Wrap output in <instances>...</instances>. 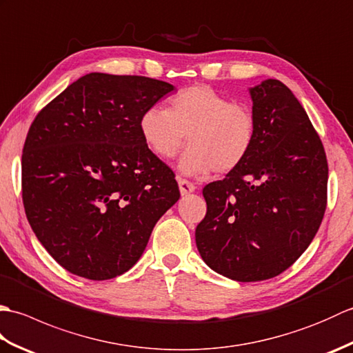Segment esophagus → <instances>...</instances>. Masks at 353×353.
Listing matches in <instances>:
<instances>
[{"mask_svg": "<svg viewBox=\"0 0 353 353\" xmlns=\"http://www.w3.org/2000/svg\"><path fill=\"white\" fill-rule=\"evenodd\" d=\"M179 191H181L182 196H186V194L196 191V186H194V183L185 181V179H179Z\"/></svg>", "mask_w": 353, "mask_h": 353, "instance_id": "esophagus-1", "label": "esophagus"}]
</instances>
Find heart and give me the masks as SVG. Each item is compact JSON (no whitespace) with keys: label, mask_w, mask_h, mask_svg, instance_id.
<instances>
[{"label":"heart","mask_w":353,"mask_h":353,"mask_svg":"<svg viewBox=\"0 0 353 353\" xmlns=\"http://www.w3.org/2000/svg\"><path fill=\"white\" fill-rule=\"evenodd\" d=\"M147 148L161 159H172L186 150L177 168L185 176L229 172L252 150L256 121L250 109L206 85H196L171 97L168 109L148 108L139 118Z\"/></svg>","instance_id":"heart-1"}]
</instances>
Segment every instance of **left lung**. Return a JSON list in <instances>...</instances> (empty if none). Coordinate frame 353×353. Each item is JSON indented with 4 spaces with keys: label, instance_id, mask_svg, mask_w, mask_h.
<instances>
[{
    "label": "left lung",
    "instance_id": "obj_1",
    "mask_svg": "<svg viewBox=\"0 0 353 353\" xmlns=\"http://www.w3.org/2000/svg\"><path fill=\"white\" fill-rule=\"evenodd\" d=\"M256 134L223 181L203 188L196 244L209 268L236 282L274 277L308 249L323 220L327 161L305 109L282 81L249 88Z\"/></svg>",
    "mask_w": 353,
    "mask_h": 353
}]
</instances>
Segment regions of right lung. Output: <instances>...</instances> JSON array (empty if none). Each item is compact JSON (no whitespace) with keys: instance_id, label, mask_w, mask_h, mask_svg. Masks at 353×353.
Listing matches in <instances>:
<instances>
[{"instance_id":"right-lung-1","label":"right lung","mask_w":353,"mask_h":353,"mask_svg":"<svg viewBox=\"0 0 353 353\" xmlns=\"http://www.w3.org/2000/svg\"><path fill=\"white\" fill-rule=\"evenodd\" d=\"M167 81L89 72L47 104L22 150V201L37 239L65 270L106 281L130 270L181 197L142 141L139 118Z\"/></svg>"}]
</instances>
